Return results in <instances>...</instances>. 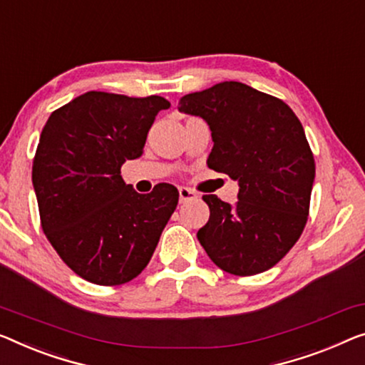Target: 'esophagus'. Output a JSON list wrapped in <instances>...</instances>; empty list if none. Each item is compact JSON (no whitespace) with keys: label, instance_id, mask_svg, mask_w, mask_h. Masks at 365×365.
<instances>
[{"label":"esophagus","instance_id":"34e87169","mask_svg":"<svg viewBox=\"0 0 365 365\" xmlns=\"http://www.w3.org/2000/svg\"><path fill=\"white\" fill-rule=\"evenodd\" d=\"M178 195H180V203H188V201L198 200V193L193 192L192 188H178Z\"/></svg>","mask_w":365,"mask_h":365}]
</instances>
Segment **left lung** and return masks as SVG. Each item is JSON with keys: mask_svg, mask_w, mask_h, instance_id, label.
I'll use <instances>...</instances> for the list:
<instances>
[{"mask_svg": "<svg viewBox=\"0 0 365 365\" xmlns=\"http://www.w3.org/2000/svg\"><path fill=\"white\" fill-rule=\"evenodd\" d=\"M178 111L208 123L215 145L206 164L239 183L235 206L203 195L210 220L200 244L232 275L274 267L308 220L314 159L300 119L279 98L239 81L185 95Z\"/></svg>", "mask_w": 365, "mask_h": 365, "instance_id": "left-lung-1", "label": "left lung"}]
</instances>
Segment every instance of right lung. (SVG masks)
I'll return each mask as SVG.
<instances>
[{
  "label": "right lung",
  "instance_id": "add662e5",
  "mask_svg": "<svg viewBox=\"0 0 365 365\" xmlns=\"http://www.w3.org/2000/svg\"><path fill=\"white\" fill-rule=\"evenodd\" d=\"M165 98L88 91L53 111L32 162V185L48 242L81 279L121 285L145 269L177 208L178 192L159 183L148 195L121 177L143 155Z\"/></svg>",
  "mask_w": 365,
  "mask_h": 365
}]
</instances>
